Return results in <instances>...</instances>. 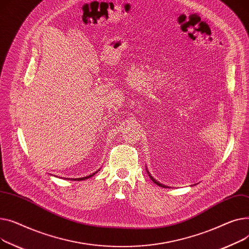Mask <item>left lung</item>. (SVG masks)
<instances>
[{"instance_id": "obj_1", "label": "left lung", "mask_w": 249, "mask_h": 249, "mask_svg": "<svg viewBox=\"0 0 249 249\" xmlns=\"http://www.w3.org/2000/svg\"><path fill=\"white\" fill-rule=\"evenodd\" d=\"M147 173H148V174H149V176H150V178H151V180H152V181H153V182H154V183H155V184H157V185H159V186H160V187H163V188H167V186H165V185H163V184H160V183H159V182H157V180H155V179H154V178H153V177H152V176H151V174H150V173H149V171H148V170H147Z\"/></svg>"}]
</instances>
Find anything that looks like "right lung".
Returning a JSON list of instances; mask_svg holds the SVG:
<instances>
[{
  "label": "right lung",
  "mask_w": 249,
  "mask_h": 249,
  "mask_svg": "<svg viewBox=\"0 0 249 249\" xmlns=\"http://www.w3.org/2000/svg\"><path fill=\"white\" fill-rule=\"evenodd\" d=\"M95 173H93V174H91V175H89V176H87V177H83V178H76V179H71V180H74V181H80V180H85V179H89V178H90L91 176H93Z\"/></svg>",
  "instance_id": "add662e5"
}]
</instances>
